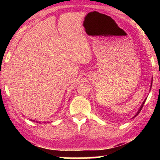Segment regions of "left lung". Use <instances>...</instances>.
<instances>
[{"instance_id":"obj_1","label":"left lung","mask_w":160,"mask_h":160,"mask_svg":"<svg viewBox=\"0 0 160 160\" xmlns=\"http://www.w3.org/2000/svg\"><path fill=\"white\" fill-rule=\"evenodd\" d=\"M146 99H145V100H144V101H143V104H142L141 105V108H140V109H139V111H138V112L137 113V114L136 115H135V117H136V116L138 115V113H140V111H141V109H142V108H143V105H144V103H145V101H146Z\"/></svg>"}]
</instances>
